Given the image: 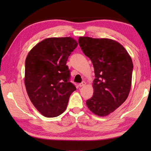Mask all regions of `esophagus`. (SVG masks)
<instances>
[{"label":"esophagus","mask_w":151,"mask_h":151,"mask_svg":"<svg viewBox=\"0 0 151 151\" xmlns=\"http://www.w3.org/2000/svg\"><path fill=\"white\" fill-rule=\"evenodd\" d=\"M86 84V82H82V83H81V84H79V87H83V86H84Z\"/></svg>","instance_id":"obj_1"}]
</instances>
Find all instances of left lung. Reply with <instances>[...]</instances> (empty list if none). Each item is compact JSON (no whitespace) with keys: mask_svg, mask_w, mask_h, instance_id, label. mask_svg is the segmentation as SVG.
Masks as SVG:
<instances>
[{"mask_svg":"<svg viewBox=\"0 0 151 151\" xmlns=\"http://www.w3.org/2000/svg\"><path fill=\"white\" fill-rule=\"evenodd\" d=\"M83 52L91 60L95 77L93 95L86 101L98 116H106L126 101L131 88L133 63L123 46L107 38L80 37Z\"/></svg>","mask_w":151,"mask_h":151,"instance_id":"left-lung-1","label":"left lung"}]
</instances>
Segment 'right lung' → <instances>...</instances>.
Returning a JSON list of instances; mask_svg holds the SVG:
<instances>
[{"label": "right lung", "instance_id": "add662e5", "mask_svg": "<svg viewBox=\"0 0 151 151\" xmlns=\"http://www.w3.org/2000/svg\"><path fill=\"white\" fill-rule=\"evenodd\" d=\"M78 43L70 37L41 41L28 54L24 84L32 103L47 117L62 114L76 88L69 82L68 58Z\"/></svg>", "mask_w": 151, "mask_h": 151}]
</instances>
